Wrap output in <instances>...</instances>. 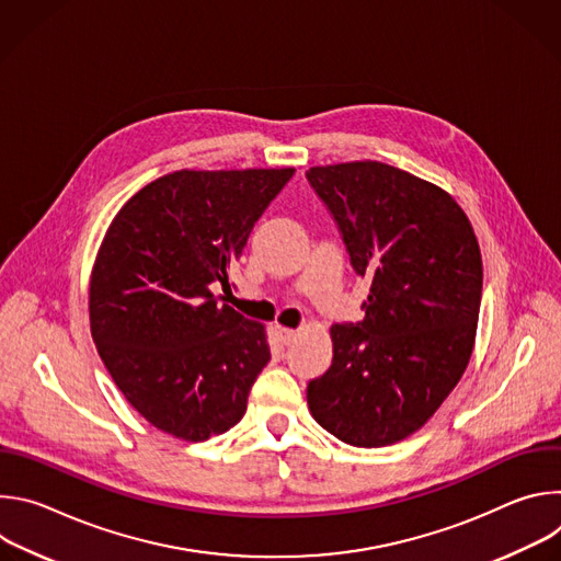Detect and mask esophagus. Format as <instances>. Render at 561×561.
<instances>
[{"instance_id":"obj_1","label":"esophagus","mask_w":561,"mask_h":561,"mask_svg":"<svg viewBox=\"0 0 561 561\" xmlns=\"http://www.w3.org/2000/svg\"><path fill=\"white\" fill-rule=\"evenodd\" d=\"M277 333H279V337H282V342H284V344H290V342L297 337V331L286 329V327H279V329H277Z\"/></svg>"}]
</instances>
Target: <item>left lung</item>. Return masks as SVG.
I'll list each match as a JSON object with an SVG mask.
<instances>
[{"label":"left lung","instance_id":"left-lung-1","mask_svg":"<svg viewBox=\"0 0 561 561\" xmlns=\"http://www.w3.org/2000/svg\"><path fill=\"white\" fill-rule=\"evenodd\" d=\"M306 178L370 282L362 322L331 327L333 364L308 383V411L351 446H390L435 415L470 362L482 253L461 206L402 169L366 159Z\"/></svg>","mask_w":561,"mask_h":561}]
</instances>
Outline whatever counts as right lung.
Instances as JSON below:
<instances>
[{
  "instance_id": "1",
  "label": "right lung",
  "mask_w": 561,
  "mask_h": 561,
  "mask_svg": "<svg viewBox=\"0 0 561 561\" xmlns=\"http://www.w3.org/2000/svg\"><path fill=\"white\" fill-rule=\"evenodd\" d=\"M293 173L184 169L146 184L113 217L91 271V335L154 428L204 442L244 417L268 337L213 288H230V264Z\"/></svg>"
}]
</instances>
